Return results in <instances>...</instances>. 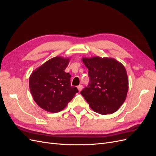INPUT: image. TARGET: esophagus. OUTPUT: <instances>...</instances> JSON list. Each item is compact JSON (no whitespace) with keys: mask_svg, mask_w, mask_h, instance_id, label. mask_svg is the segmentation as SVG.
<instances>
[{"mask_svg":"<svg viewBox=\"0 0 156 156\" xmlns=\"http://www.w3.org/2000/svg\"><path fill=\"white\" fill-rule=\"evenodd\" d=\"M77 89L79 90V92L81 91L82 89H83V85H79V86L77 87Z\"/></svg>","mask_w":156,"mask_h":156,"instance_id":"1","label":"esophagus"}]
</instances>
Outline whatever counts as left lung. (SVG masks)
Here are the masks:
<instances>
[{"instance_id":"1","label":"left lung","mask_w":156,"mask_h":156,"mask_svg":"<svg viewBox=\"0 0 156 156\" xmlns=\"http://www.w3.org/2000/svg\"><path fill=\"white\" fill-rule=\"evenodd\" d=\"M88 69L89 84L81 95L96 112L112 114L124 102L128 90V79L124 66L111 58H83Z\"/></svg>"}]
</instances>
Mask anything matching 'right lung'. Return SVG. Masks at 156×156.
I'll list each match as a JSON object with an SVG mask.
<instances>
[{"mask_svg":"<svg viewBox=\"0 0 156 156\" xmlns=\"http://www.w3.org/2000/svg\"><path fill=\"white\" fill-rule=\"evenodd\" d=\"M69 58L56 56L32 73L29 87L35 102L51 112L63 110L79 90L70 84L71 75L64 72Z\"/></svg>","mask_w":156,"mask_h":156,"instance_id":"1","label":"right lung"}]
</instances>
